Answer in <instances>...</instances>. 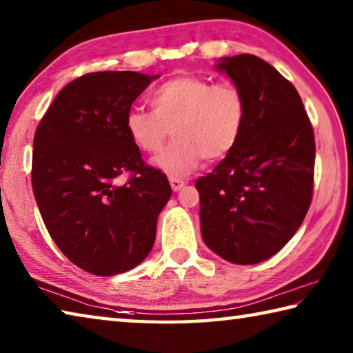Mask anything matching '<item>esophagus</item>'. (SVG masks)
<instances>
[{
	"mask_svg": "<svg viewBox=\"0 0 353 353\" xmlns=\"http://www.w3.org/2000/svg\"><path fill=\"white\" fill-rule=\"evenodd\" d=\"M170 183H171L172 191H179V190H182L185 187V182L179 177H170Z\"/></svg>",
	"mask_w": 353,
	"mask_h": 353,
	"instance_id": "34e87169",
	"label": "esophagus"
}]
</instances>
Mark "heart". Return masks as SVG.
<instances>
[{"instance_id": "b5f03b06", "label": "heart", "mask_w": 353, "mask_h": 353, "mask_svg": "<svg viewBox=\"0 0 353 353\" xmlns=\"http://www.w3.org/2000/svg\"><path fill=\"white\" fill-rule=\"evenodd\" d=\"M152 112L134 109L126 115V130L141 151H160L166 137H174L157 157L155 168L170 177L188 176L202 159L225 157L240 140L246 121V103L232 83H216L199 76H177L149 97Z\"/></svg>"}]
</instances>
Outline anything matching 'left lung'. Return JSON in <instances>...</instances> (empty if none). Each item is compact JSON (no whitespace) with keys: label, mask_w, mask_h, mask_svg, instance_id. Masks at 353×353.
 Segmentation results:
<instances>
[{"label":"left lung","mask_w":353,"mask_h":353,"mask_svg":"<svg viewBox=\"0 0 353 353\" xmlns=\"http://www.w3.org/2000/svg\"><path fill=\"white\" fill-rule=\"evenodd\" d=\"M246 103L236 146L199 177L201 234L207 248L235 265L276 255L301 227L312 204L314 135L290 81L263 59H218Z\"/></svg>","instance_id":"obj_1"}]
</instances>
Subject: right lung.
Instances as JSON below:
<instances>
[{"mask_svg":"<svg viewBox=\"0 0 353 353\" xmlns=\"http://www.w3.org/2000/svg\"><path fill=\"white\" fill-rule=\"evenodd\" d=\"M157 74L88 73L63 87L34 137L32 190L48 232L81 270L110 277L151 252L171 198L162 171L146 166L126 130L134 101ZM132 172L130 182L119 176Z\"/></svg>","mask_w":353,"mask_h":353,"instance_id":"1","label":"right lung"}]
</instances>
